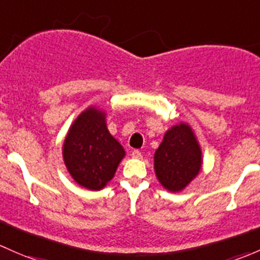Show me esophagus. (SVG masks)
Wrapping results in <instances>:
<instances>
[{"label":"esophagus","mask_w":260,"mask_h":260,"mask_svg":"<svg viewBox=\"0 0 260 260\" xmlns=\"http://www.w3.org/2000/svg\"><path fill=\"white\" fill-rule=\"evenodd\" d=\"M132 157L136 158V159H141V158H142L141 151H138V149H135V151L132 152Z\"/></svg>","instance_id":"1"}]
</instances>
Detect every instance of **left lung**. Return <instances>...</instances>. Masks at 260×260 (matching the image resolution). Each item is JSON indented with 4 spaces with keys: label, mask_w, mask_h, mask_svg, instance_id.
<instances>
[{
    "label": "left lung",
    "mask_w": 260,
    "mask_h": 260,
    "mask_svg": "<svg viewBox=\"0 0 260 260\" xmlns=\"http://www.w3.org/2000/svg\"><path fill=\"white\" fill-rule=\"evenodd\" d=\"M202 153L189 125H174L154 153L157 178L166 189L179 192L198 174Z\"/></svg>",
    "instance_id": "1"
}]
</instances>
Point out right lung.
<instances>
[{
    "label": "right lung",
    "instance_id": "add662e5",
    "mask_svg": "<svg viewBox=\"0 0 260 260\" xmlns=\"http://www.w3.org/2000/svg\"><path fill=\"white\" fill-rule=\"evenodd\" d=\"M124 149L108 132L105 113L88 108L71 127L63 144V159L82 187L100 190L114 176Z\"/></svg>",
    "mask_w": 260,
    "mask_h": 260
}]
</instances>
